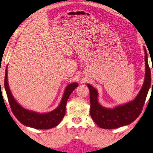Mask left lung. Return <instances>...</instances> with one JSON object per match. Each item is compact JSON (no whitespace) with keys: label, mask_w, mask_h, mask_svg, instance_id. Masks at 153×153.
<instances>
[{"label":"left lung","mask_w":153,"mask_h":153,"mask_svg":"<svg viewBox=\"0 0 153 153\" xmlns=\"http://www.w3.org/2000/svg\"><path fill=\"white\" fill-rule=\"evenodd\" d=\"M144 53L146 65L144 82L140 91L132 101L117 106L113 108H105L98 102L97 90L91 85L87 84L90 90V116L100 128L111 129L128 125L136 120L140 115L151 84V69L149 66L147 53L145 48Z\"/></svg>","instance_id":"8db88e82"}]
</instances>
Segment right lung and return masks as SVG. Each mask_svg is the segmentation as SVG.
I'll return each instance as SVG.
<instances>
[{
    "mask_svg": "<svg viewBox=\"0 0 153 153\" xmlns=\"http://www.w3.org/2000/svg\"><path fill=\"white\" fill-rule=\"evenodd\" d=\"M78 86L77 83L69 84L65 90L62 100L59 107L53 111L46 113H38L25 109L17 102L10 90L7 79V67L5 71L4 88L11 108L12 112L21 123L31 128L40 129H48L55 128L61 122L65 114L67 100L74 89Z\"/></svg>",
    "mask_w": 153,
    "mask_h": 153,
    "instance_id": "1",
    "label": "right lung"
}]
</instances>
